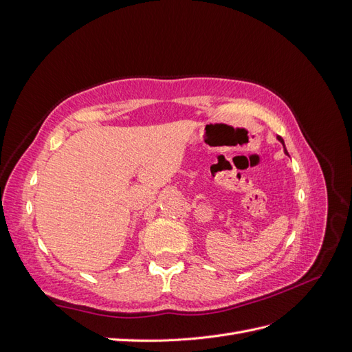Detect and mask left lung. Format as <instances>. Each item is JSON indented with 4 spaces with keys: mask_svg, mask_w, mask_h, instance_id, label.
I'll use <instances>...</instances> for the list:
<instances>
[{
    "mask_svg": "<svg viewBox=\"0 0 352 352\" xmlns=\"http://www.w3.org/2000/svg\"><path fill=\"white\" fill-rule=\"evenodd\" d=\"M277 139H279V142H282V145H283V148H285V142H283V139L280 138V136H277ZM285 153L288 154V151H287V148H285Z\"/></svg>",
    "mask_w": 352,
    "mask_h": 352,
    "instance_id": "obj_1",
    "label": "left lung"
}]
</instances>
